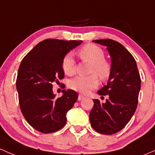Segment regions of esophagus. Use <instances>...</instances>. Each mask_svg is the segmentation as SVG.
Segmentation results:
<instances>
[{
    "mask_svg": "<svg viewBox=\"0 0 155 155\" xmlns=\"http://www.w3.org/2000/svg\"><path fill=\"white\" fill-rule=\"evenodd\" d=\"M84 96H82V95L79 94V96H78V100H79V101H81V100L84 99Z\"/></svg>",
    "mask_w": 155,
    "mask_h": 155,
    "instance_id": "esophagus-1",
    "label": "esophagus"
}]
</instances>
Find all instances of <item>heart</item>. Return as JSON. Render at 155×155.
Here are the masks:
<instances>
[{
	"label": "heart",
	"instance_id": "heart-1",
	"mask_svg": "<svg viewBox=\"0 0 155 155\" xmlns=\"http://www.w3.org/2000/svg\"><path fill=\"white\" fill-rule=\"evenodd\" d=\"M79 54L84 61L92 64L91 73H94L102 80L110 76L111 66L104 60L105 54L101 48L93 44H87L79 49ZM62 68L67 75L75 74L76 65L72 54H68L62 61ZM98 85V79L96 75L89 76H76L69 81V87L81 93H87Z\"/></svg>",
	"mask_w": 155,
	"mask_h": 155
}]
</instances>
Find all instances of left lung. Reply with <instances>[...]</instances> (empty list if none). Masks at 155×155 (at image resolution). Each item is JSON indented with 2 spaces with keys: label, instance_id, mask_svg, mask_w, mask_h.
<instances>
[{
  "label": "left lung",
  "instance_id": "1",
  "mask_svg": "<svg viewBox=\"0 0 155 155\" xmlns=\"http://www.w3.org/2000/svg\"><path fill=\"white\" fill-rule=\"evenodd\" d=\"M93 42L107 47L111 72L107 85L98 91V95H108L109 98L105 103L93 99L90 121L96 132L112 135L121 130L135 113L140 90V74L135 59L121 44L110 39Z\"/></svg>",
  "mask_w": 155,
  "mask_h": 155
}]
</instances>
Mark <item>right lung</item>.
<instances>
[{
  "instance_id": "obj_1",
  "label": "right lung",
  "mask_w": 155,
  "mask_h": 155,
  "mask_svg": "<svg viewBox=\"0 0 155 155\" xmlns=\"http://www.w3.org/2000/svg\"><path fill=\"white\" fill-rule=\"evenodd\" d=\"M81 43L82 40L47 39L31 50L20 64L16 87L20 110L27 122L39 132L51 133L65 125L66 115L78 94L63 90L62 96L56 98L52 83L63 79L64 57Z\"/></svg>"
}]
</instances>
